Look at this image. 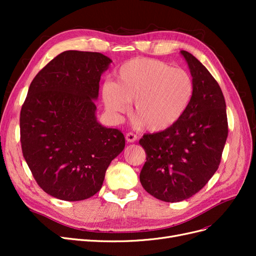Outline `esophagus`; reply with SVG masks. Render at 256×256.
I'll use <instances>...</instances> for the list:
<instances>
[{"instance_id": "obj_1", "label": "esophagus", "mask_w": 256, "mask_h": 256, "mask_svg": "<svg viewBox=\"0 0 256 256\" xmlns=\"http://www.w3.org/2000/svg\"><path fill=\"white\" fill-rule=\"evenodd\" d=\"M136 138H138V136H136V134H134V132H128V134H126V141L129 142V143L136 142Z\"/></svg>"}]
</instances>
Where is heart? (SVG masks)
<instances>
[{
    "instance_id": "1",
    "label": "heart",
    "mask_w": 256,
    "mask_h": 256,
    "mask_svg": "<svg viewBox=\"0 0 256 256\" xmlns=\"http://www.w3.org/2000/svg\"><path fill=\"white\" fill-rule=\"evenodd\" d=\"M194 90L191 76L162 60L138 58L124 63L115 83H106L102 98L112 113L134 102V118L150 131L172 127L187 110Z\"/></svg>"
}]
</instances>
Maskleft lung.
Masks as SVG:
<instances>
[{"label": "left lung", "mask_w": 256, "mask_h": 256, "mask_svg": "<svg viewBox=\"0 0 256 256\" xmlns=\"http://www.w3.org/2000/svg\"><path fill=\"white\" fill-rule=\"evenodd\" d=\"M180 53L194 84L190 104L172 127L145 134L140 140L146 154L140 173L143 188L170 203L191 198L208 182L219 168L228 134L226 100L218 82L191 53Z\"/></svg>", "instance_id": "obj_1"}]
</instances>
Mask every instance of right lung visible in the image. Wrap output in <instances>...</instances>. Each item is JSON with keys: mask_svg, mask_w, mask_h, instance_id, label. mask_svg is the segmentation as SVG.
I'll list each match as a JSON object with an SVG mask.
<instances>
[{"mask_svg": "<svg viewBox=\"0 0 256 256\" xmlns=\"http://www.w3.org/2000/svg\"><path fill=\"white\" fill-rule=\"evenodd\" d=\"M111 60L98 52L69 50L36 74L20 113L22 154L38 186L74 202L102 189L125 138L96 118L102 74Z\"/></svg>", "mask_w": 256, "mask_h": 256, "instance_id": "1", "label": "right lung"}]
</instances>
